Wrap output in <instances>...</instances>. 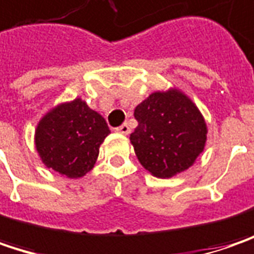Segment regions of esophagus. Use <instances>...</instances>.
I'll use <instances>...</instances> for the list:
<instances>
[{
    "instance_id": "esophagus-1",
    "label": "esophagus",
    "mask_w": 254,
    "mask_h": 254,
    "mask_svg": "<svg viewBox=\"0 0 254 254\" xmlns=\"http://www.w3.org/2000/svg\"><path fill=\"white\" fill-rule=\"evenodd\" d=\"M116 130H118L119 133H122V135H127V133L130 132V127L125 122V124H122L119 127H116Z\"/></svg>"
}]
</instances>
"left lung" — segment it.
Segmentation results:
<instances>
[{"label":"left lung","mask_w":254,"mask_h":254,"mask_svg":"<svg viewBox=\"0 0 254 254\" xmlns=\"http://www.w3.org/2000/svg\"><path fill=\"white\" fill-rule=\"evenodd\" d=\"M138 127L130 143L140 165L156 178L190 168L206 143V124L192 101L178 89L153 92L135 108Z\"/></svg>","instance_id":"8db88e82"}]
</instances>
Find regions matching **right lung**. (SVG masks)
<instances>
[{"instance_id":"obj_1","label":"right lung","mask_w":254,"mask_h":254,"mask_svg":"<svg viewBox=\"0 0 254 254\" xmlns=\"http://www.w3.org/2000/svg\"><path fill=\"white\" fill-rule=\"evenodd\" d=\"M109 133L105 119L76 98L39 121L35 146L47 168L66 178H81L94 168L99 146Z\"/></svg>"}]
</instances>
